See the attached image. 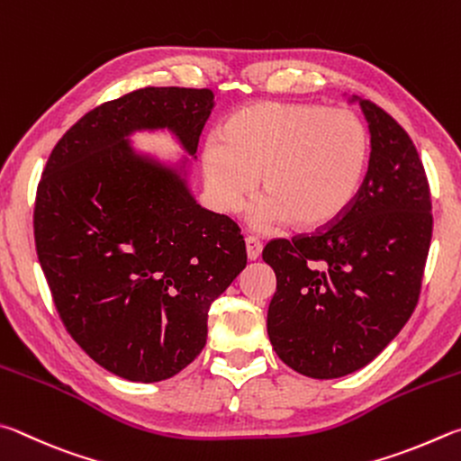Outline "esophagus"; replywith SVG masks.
Masks as SVG:
<instances>
[{"instance_id":"1","label":"esophagus","mask_w":461,"mask_h":461,"mask_svg":"<svg viewBox=\"0 0 461 461\" xmlns=\"http://www.w3.org/2000/svg\"><path fill=\"white\" fill-rule=\"evenodd\" d=\"M245 247H247V257H249V259H251V261L259 259L261 251H263V245H261L259 239L247 237V239H245Z\"/></svg>"}]
</instances>
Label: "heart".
Here are the masks:
<instances>
[{
    "label": "heart",
    "mask_w": 461,
    "mask_h": 461,
    "mask_svg": "<svg viewBox=\"0 0 461 461\" xmlns=\"http://www.w3.org/2000/svg\"><path fill=\"white\" fill-rule=\"evenodd\" d=\"M366 161L368 133L357 113L300 103L247 104L202 148L206 192L224 214L243 208L261 176L267 196L251 212L259 230L334 224L357 198Z\"/></svg>",
    "instance_id": "obj_1"
}]
</instances>
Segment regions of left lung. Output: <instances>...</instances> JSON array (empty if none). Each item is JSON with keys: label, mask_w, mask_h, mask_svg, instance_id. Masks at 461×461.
<instances>
[{"label": "left lung", "mask_w": 461, "mask_h": 461, "mask_svg": "<svg viewBox=\"0 0 461 461\" xmlns=\"http://www.w3.org/2000/svg\"><path fill=\"white\" fill-rule=\"evenodd\" d=\"M358 103L373 149L357 198L326 230L263 249L277 277L273 350L312 378L350 375L386 348L415 312L431 245V192L413 141L378 104Z\"/></svg>", "instance_id": "obj_1"}]
</instances>
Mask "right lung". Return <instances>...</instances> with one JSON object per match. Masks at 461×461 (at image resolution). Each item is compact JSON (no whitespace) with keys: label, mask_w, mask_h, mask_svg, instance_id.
<instances>
[{"label":"right lung","mask_w":461,"mask_h":461,"mask_svg":"<svg viewBox=\"0 0 461 461\" xmlns=\"http://www.w3.org/2000/svg\"><path fill=\"white\" fill-rule=\"evenodd\" d=\"M212 107L210 88L127 93L78 119L40 177L36 253L59 316L127 381L188 366L206 344L210 305L247 265L237 222L196 204L176 169L127 141L166 127L194 156Z\"/></svg>","instance_id":"1"}]
</instances>
